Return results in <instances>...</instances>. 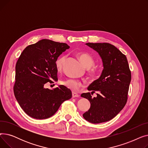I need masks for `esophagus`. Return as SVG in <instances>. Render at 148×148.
<instances>
[{
	"label": "esophagus",
	"instance_id": "obj_1",
	"mask_svg": "<svg viewBox=\"0 0 148 148\" xmlns=\"http://www.w3.org/2000/svg\"><path fill=\"white\" fill-rule=\"evenodd\" d=\"M72 96H73V98H78V97H79L80 95L79 94H76V93L73 92V94H72Z\"/></svg>",
	"mask_w": 148,
	"mask_h": 148
}]
</instances>
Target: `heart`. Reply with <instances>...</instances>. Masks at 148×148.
Masks as SVG:
<instances>
[{"mask_svg": "<svg viewBox=\"0 0 148 148\" xmlns=\"http://www.w3.org/2000/svg\"><path fill=\"white\" fill-rule=\"evenodd\" d=\"M78 56L84 65L88 68H91L95 64V59L90 54L86 52H80L78 53ZM66 57L65 56H61L58 58L55 61V66L58 71H60L64 66ZM95 69H93L91 71V74L94 75L95 74ZM65 87L68 88L73 92H77L83 87V84L80 81L73 79H68L62 82Z\"/></svg>", "mask_w": 148, "mask_h": 148, "instance_id": "1", "label": "heart"}]
</instances>
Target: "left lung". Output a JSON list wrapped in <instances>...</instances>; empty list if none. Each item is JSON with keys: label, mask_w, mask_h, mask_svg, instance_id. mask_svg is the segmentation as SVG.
<instances>
[{"label": "left lung", "mask_w": 148, "mask_h": 148, "mask_svg": "<svg viewBox=\"0 0 148 148\" xmlns=\"http://www.w3.org/2000/svg\"><path fill=\"white\" fill-rule=\"evenodd\" d=\"M98 53L104 69L99 79L88 88L90 92L82 97L88 99L90 107L83 116L88 122L99 123L112 119L125 106L131 79V71L126 56L109 43H86ZM97 92V97L91 95Z\"/></svg>", "instance_id": "8db88e82"}]
</instances>
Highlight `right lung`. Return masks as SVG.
<instances>
[{"label": "right lung", "mask_w": 148, "mask_h": 148, "mask_svg": "<svg viewBox=\"0 0 148 148\" xmlns=\"http://www.w3.org/2000/svg\"><path fill=\"white\" fill-rule=\"evenodd\" d=\"M69 48L66 43L44 39L28 45L15 65L14 95L24 112L36 119L49 118L65 101L72 97L70 89L63 85L50 90L47 83L58 80L56 59Z\"/></svg>", "instance_id": "obj_1"}]
</instances>
